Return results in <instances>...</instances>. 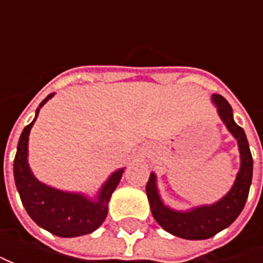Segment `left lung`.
<instances>
[{
  "label": "left lung",
  "instance_id": "obj_1",
  "mask_svg": "<svg viewBox=\"0 0 263 263\" xmlns=\"http://www.w3.org/2000/svg\"><path fill=\"white\" fill-rule=\"evenodd\" d=\"M212 102L217 105L218 114L224 121L228 132L236 137L238 143L240 170L231 190L214 205L197 206L190 211H174L165 206L161 200L157 189V177L154 173H151L146 184V195L155 221L173 236L187 240H205L214 237L217 233L230 227L246 205L249 189L252 184L253 158L249 149L245 130L236 124L231 105L224 96L217 93L212 95Z\"/></svg>",
  "mask_w": 263,
  "mask_h": 263
}]
</instances>
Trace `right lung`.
Listing matches in <instances>:
<instances>
[{"mask_svg":"<svg viewBox=\"0 0 263 263\" xmlns=\"http://www.w3.org/2000/svg\"><path fill=\"white\" fill-rule=\"evenodd\" d=\"M54 93L48 95L36 109L35 120L23 128L18 139L14 158V181L22 199V203L29 217L39 227L58 237L85 236L99 227L108 214V202L116 190L124 168L112 173L101 187L95 200L80 193L61 192L36 180L27 162L29 133L37 118L39 109Z\"/></svg>","mask_w":263,"mask_h":263,"instance_id":"right-lung-1","label":"right lung"}]
</instances>
